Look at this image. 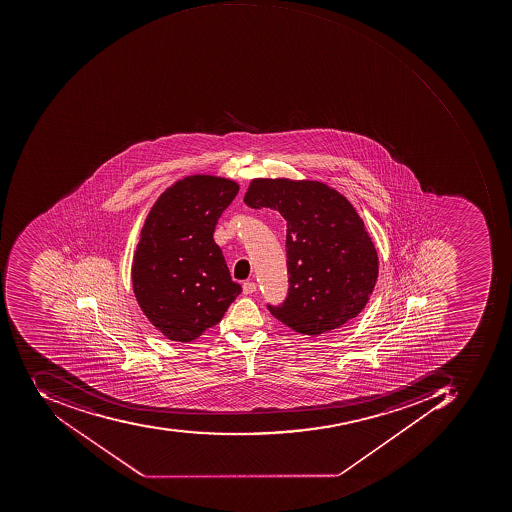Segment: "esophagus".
I'll return each mask as SVG.
<instances>
[{"instance_id": "1", "label": "esophagus", "mask_w": 512, "mask_h": 512, "mask_svg": "<svg viewBox=\"0 0 512 512\" xmlns=\"http://www.w3.org/2000/svg\"><path fill=\"white\" fill-rule=\"evenodd\" d=\"M256 284L253 281L244 282V293L245 295H251V293L256 292Z\"/></svg>"}]
</instances>
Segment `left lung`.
<instances>
[{"label": "left lung", "instance_id": "1", "mask_svg": "<svg viewBox=\"0 0 512 512\" xmlns=\"http://www.w3.org/2000/svg\"><path fill=\"white\" fill-rule=\"evenodd\" d=\"M244 200L276 209L287 222L289 292L279 306L268 304L273 317L299 334L321 335L362 312L379 258L346 197L320 181L256 178Z\"/></svg>", "mask_w": 512, "mask_h": 512}]
</instances>
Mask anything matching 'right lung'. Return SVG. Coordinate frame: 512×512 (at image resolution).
<instances>
[{"label":"right lung","mask_w":512,"mask_h":512,"mask_svg":"<svg viewBox=\"0 0 512 512\" xmlns=\"http://www.w3.org/2000/svg\"><path fill=\"white\" fill-rule=\"evenodd\" d=\"M237 192L234 181L192 175L167 188L144 222L133 258V292L169 340L199 338L242 292L213 239L217 220Z\"/></svg>","instance_id":"right-lung-1"}]
</instances>
